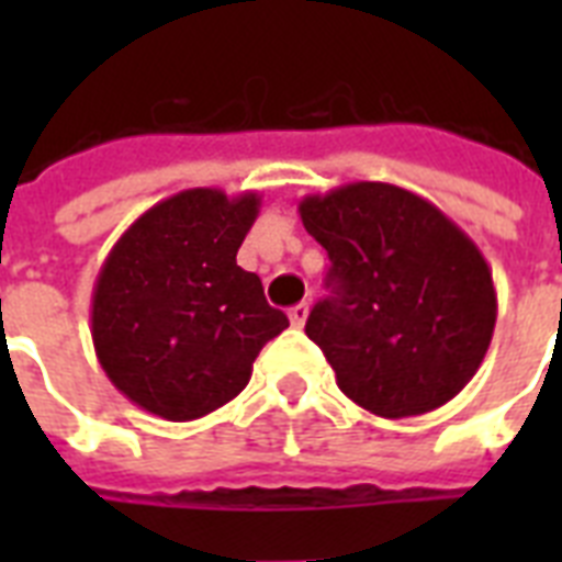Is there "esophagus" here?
Instances as JSON below:
<instances>
[{
	"label": "esophagus",
	"instance_id": "esophagus-1",
	"mask_svg": "<svg viewBox=\"0 0 562 562\" xmlns=\"http://www.w3.org/2000/svg\"><path fill=\"white\" fill-rule=\"evenodd\" d=\"M306 317H308V306H306V303H297V306H294V308H291V312H289L291 326H297V329H300V326H303V324H306Z\"/></svg>",
	"mask_w": 562,
	"mask_h": 562
}]
</instances>
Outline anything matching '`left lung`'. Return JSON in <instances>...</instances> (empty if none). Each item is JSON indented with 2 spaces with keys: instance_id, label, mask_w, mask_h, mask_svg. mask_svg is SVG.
<instances>
[{
  "instance_id": "8db88e82",
  "label": "left lung",
  "mask_w": 562,
  "mask_h": 562,
  "mask_svg": "<svg viewBox=\"0 0 562 562\" xmlns=\"http://www.w3.org/2000/svg\"><path fill=\"white\" fill-rule=\"evenodd\" d=\"M329 254L306 335L356 405L417 417L458 396L487 356L496 289L487 259L435 203L393 183H347L300 201Z\"/></svg>"
}]
</instances>
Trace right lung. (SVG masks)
Returning <instances> with one entry per match:
<instances>
[{"label":"right lung","mask_w":562,"mask_h":562,"mask_svg":"<svg viewBox=\"0 0 562 562\" xmlns=\"http://www.w3.org/2000/svg\"><path fill=\"white\" fill-rule=\"evenodd\" d=\"M262 198L187 189L122 233L92 289V344L127 400L171 423L245 391L265 344L289 326L262 280L236 265Z\"/></svg>","instance_id":"right-lung-1"}]
</instances>
